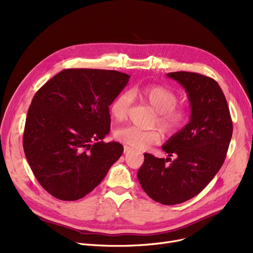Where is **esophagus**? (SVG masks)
I'll return each instance as SVG.
<instances>
[{
  "label": "esophagus",
  "instance_id": "34e87169",
  "mask_svg": "<svg viewBox=\"0 0 253 253\" xmlns=\"http://www.w3.org/2000/svg\"><path fill=\"white\" fill-rule=\"evenodd\" d=\"M134 150L132 149V148H130V147H128V145H125L124 147V153L125 154H128V153H131V152H133Z\"/></svg>",
  "mask_w": 253,
  "mask_h": 253
}]
</instances>
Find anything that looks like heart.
I'll use <instances>...</instances> for the list:
<instances>
[{
    "label": "heart",
    "mask_w": 253,
    "mask_h": 253,
    "mask_svg": "<svg viewBox=\"0 0 253 253\" xmlns=\"http://www.w3.org/2000/svg\"><path fill=\"white\" fill-rule=\"evenodd\" d=\"M133 96L157 113L154 125H157L164 134L172 136L185 126L189 121L187 108L178 105V95L171 89L161 85H149L136 87L131 92L123 91L118 94L110 105L111 116L117 122L127 120ZM116 138L137 150H145L150 145L161 141L162 134L158 129L142 130L136 127H124L117 130Z\"/></svg>",
    "instance_id": "obj_1"
}]
</instances>
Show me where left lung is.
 Instances as JSON below:
<instances>
[{
	"instance_id": "8db88e82",
	"label": "left lung",
	"mask_w": 253,
	"mask_h": 253,
	"mask_svg": "<svg viewBox=\"0 0 253 253\" xmlns=\"http://www.w3.org/2000/svg\"><path fill=\"white\" fill-rule=\"evenodd\" d=\"M167 76L188 92L191 119L163 145L171 158L144 154L137 177L154 201L175 205L200 193L215 176L227 156L233 122L227 99L215 80L198 73L174 72Z\"/></svg>"
}]
</instances>
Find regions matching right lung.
<instances>
[{
	"instance_id": "right-lung-1",
	"label": "right lung",
	"mask_w": 253,
	"mask_h": 253,
	"mask_svg": "<svg viewBox=\"0 0 253 253\" xmlns=\"http://www.w3.org/2000/svg\"><path fill=\"white\" fill-rule=\"evenodd\" d=\"M117 71L66 69L35 94L23 132V150L34 174L50 195L75 201L96 188L121 157L109 134V106L127 85Z\"/></svg>"
}]
</instances>
